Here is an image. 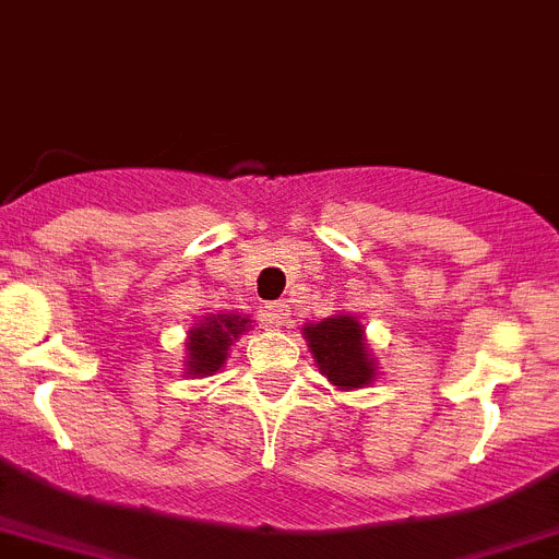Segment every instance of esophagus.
<instances>
[{"mask_svg": "<svg viewBox=\"0 0 559 559\" xmlns=\"http://www.w3.org/2000/svg\"><path fill=\"white\" fill-rule=\"evenodd\" d=\"M265 317H269L271 325H288V305L285 302H271L269 308H265Z\"/></svg>", "mask_w": 559, "mask_h": 559, "instance_id": "34e87169", "label": "esophagus"}]
</instances>
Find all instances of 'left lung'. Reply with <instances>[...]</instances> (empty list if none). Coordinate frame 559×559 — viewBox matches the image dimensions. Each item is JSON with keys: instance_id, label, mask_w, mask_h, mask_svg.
<instances>
[{"instance_id": "obj_1", "label": "left lung", "mask_w": 559, "mask_h": 559, "mask_svg": "<svg viewBox=\"0 0 559 559\" xmlns=\"http://www.w3.org/2000/svg\"><path fill=\"white\" fill-rule=\"evenodd\" d=\"M319 370L342 390L361 388L373 379V359L365 350V333L353 317H331L305 328Z\"/></svg>"}]
</instances>
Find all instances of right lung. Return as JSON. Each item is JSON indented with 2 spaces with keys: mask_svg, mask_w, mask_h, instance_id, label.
<instances>
[{
  "mask_svg": "<svg viewBox=\"0 0 559 559\" xmlns=\"http://www.w3.org/2000/svg\"><path fill=\"white\" fill-rule=\"evenodd\" d=\"M246 328H251V319H242L237 313H214L203 319L198 328L189 331V373L212 376L221 370L228 356V347Z\"/></svg>",
  "mask_w": 559,
  "mask_h": 559,
  "instance_id": "right-lung-1",
  "label": "right lung"
}]
</instances>
